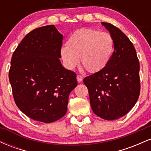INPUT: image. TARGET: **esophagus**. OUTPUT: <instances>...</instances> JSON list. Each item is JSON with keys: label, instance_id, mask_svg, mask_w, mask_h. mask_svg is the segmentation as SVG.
Listing matches in <instances>:
<instances>
[{"label": "esophagus", "instance_id": "1", "mask_svg": "<svg viewBox=\"0 0 151 151\" xmlns=\"http://www.w3.org/2000/svg\"><path fill=\"white\" fill-rule=\"evenodd\" d=\"M82 79H83V77H81V75H79V74H78L77 76V80L78 82H81V81H82Z\"/></svg>", "mask_w": 151, "mask_h": 151}]
</instances>
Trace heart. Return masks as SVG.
I'll use <instances>...</instances> for the list:
<instances>
[{"label":"heart","mask_w":151,"mask_h":151,"mask_svg":"<svg viewBox=\"0 0 151 151\" xmlns=\"http://www.w3.org/2000/svg\"><path fill=\"white\" fill-rule=\"evenodd\" d=\"M114 49V38L108 32L91 28L74 31L60 51L65 67L72 70L79 63L87 72L96 73L108 65Z\"/></svg>","instance_id":"b5f03b06"}]
</instances>
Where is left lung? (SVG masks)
Masks as SVG:
<instances>
[{"label":"left lung","instance_id":"8db88e82","mask_svg":"<svg viewBox=\"0 0 151 151\" xmlns=\"http://www.w3.org/2000/svg\"><path fill=\"white\" fill-rule=\"evenodd\" d=\"M114 38V51L108 65L84 79L93 113L105 120L125 116L140 94V65L134 46L121 30L101 22Z\"/></svg>","mask_w":151,"mask_h":151}]
</instances>
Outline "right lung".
<instances>
[{
	"label": "right lung",
	"instance_id": "obj_1",
	"mask_svg": "<svg viewBox=\"0 0 151 151\" xmlns=\"http://www.w3.org/2000/svg\"><path fill=\"white\" fill-rule=\"evenodd\" d=\"M63 35L54 25L38 27L13 54L9 81L17 106L33 120L52 123L65 115L77 75L62 65Z\"/></svg>",
	"mask_w": 151,
	"mask_h": 151
}]
</instances>
